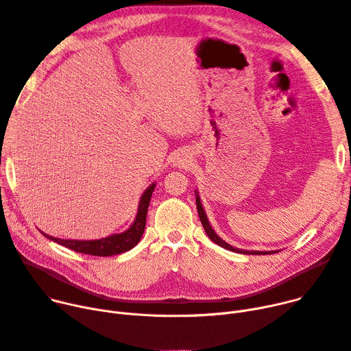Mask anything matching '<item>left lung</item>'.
I'll return each mask as SVG.
<instances>
[{
    "label": "left lung",
    "instance_id": "left-lung-1",
    "mask_svg": "<svg viewBox=\"0 0 351 351\" xmlns=\"http://www.w3.org/2000/svg\"><path fill=\"white\" fill-rule=\"evenodd\" d=\"M196 206H197V213H199L200 221H202V224H203V227H204L206 234L208 236L210 240H212L213 243H216L217 245H220V247H223V248H226V250H228V251L240 252V254H252V255H261V254H263V255H264V254H275V252H278V251H247V250H240V248H236V247H232V245L227 244L224 240H221V239L216 234L215 230L212 228V226H210V223H208V220H207V216H206V213H204V208H203V206H202V202H200V197H199L197 192H196Z\"/></svg>",
    "mask_w": 351,
    "mask_h": 351
}]
</instances>
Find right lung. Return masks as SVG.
Wrapping results in <instances>:
<instances>
[{"label":"right lung","instance_id":"add662e5","mask_svg":"<svg viewBox=\"0 0 351 351\" xmlns=\"http://www.w3.org/2000/svg\"><path fill=\"white\" fill-rule=\"evenodd\" d=\"M154 189H155V183H152L149 188L143 193L141 199H139L138 213L135 216V220L131 224V227L128 230H125L124 232H119V234H112V236H108V237L100 239V240H62V239H56V237L45 234V232H42V231L40 232L45 237H48L49 240H52L63 247L73 250L76 252H82V254L96 255V256H110V255L125 252V251L134 248L144 234L148 206H149Z\"/></svg>","mask_w":351,"mask_h":351}]
</instances>
